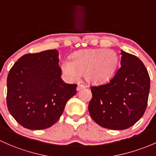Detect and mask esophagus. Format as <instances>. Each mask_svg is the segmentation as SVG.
Wrapping results in <instances>:
<instances>
[{"instance_id":"34e87169","label":"esophagus","mask_w":156,"mask_h":156,"mask_svg":"<svg viewBox=\"0 0 156 156\" xmlns=\"http://www.w3.org/2000/svg\"><path fill=\"white\" fill-rule=\"evenodd\" d=\"M85 88H86V87H85L84 85L79 84V83H78V86H77V90L79 91V90H82V89H85Z\"/></svg>"}]
</instances>
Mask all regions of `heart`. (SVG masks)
<instances>
[{"instance_id": "b5f03b06", "label": "heart", "mask_w": 156, "mask_h": 156, "mask_svg": "<svg viewBox=\"0 0 156 156\" xmlns=\"http://www.w3.org/2000/svg\"><path fill=\"white\" fill-rule=\"evenodd\" d=\"M119 56L112 49L89 48L75 51L72 61L64 60L61 69L69 80L77 79L83 73L84 79L90 83L108 81L117 69Z\"/></svg>"}]
</instances>
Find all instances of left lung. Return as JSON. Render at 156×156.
Listing matches in <instances>:
<instances>
[{
  "label": "left lung",
  "instance_id": "8db88e82",
  "mask_svg": "<svg viewBox=\"0 0 156 156\" xmlns=\"http://www.w3.org/2000/svg\"><path fill=\"white\" fill-rule=\"evenodd\" d=\"M120 65L105 84L91 87L88 110L99 126L112 130L131 127L143 117L148 101L150 78L143 62L121 51Z\"/></svg>",
  "mask_w": 156,
  "mask_h": 156
}]
</instances>
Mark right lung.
<instances>
[{"label":"right lung","mask_w":156,"mask_h":156,"mask_svg":"<svg viewBox=\"0 0 156 156\" xmlns=\"http://www.w3.org/2000/svg\"><path fill=\"white\" fill-rule=\"evenodd\" d=\"M58 51L23 55L9 70L6 105L13 118L31 130L51 127L62 115L77 84L60 78Z\"/></svg>","instance_id":"1"}]
</instances>
